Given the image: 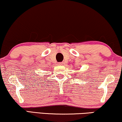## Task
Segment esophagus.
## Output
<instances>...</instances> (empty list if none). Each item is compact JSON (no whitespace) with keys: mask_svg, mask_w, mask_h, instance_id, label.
<instances>
[{"mask_svg":"<svg viewBox=\"0 0 122 122\" xmlns=\"http://www.w3.org/2000/svg\"><path fill=\"white\" fill-rule=\"evenodd\" d=\"M62 64H63V63H62V62H59V63H58V65H62Z\"/></svg>","mask_w":122,"mask_h":122,"instance_id":"esophagus-1","label":"esophagus"}]
</instances>
